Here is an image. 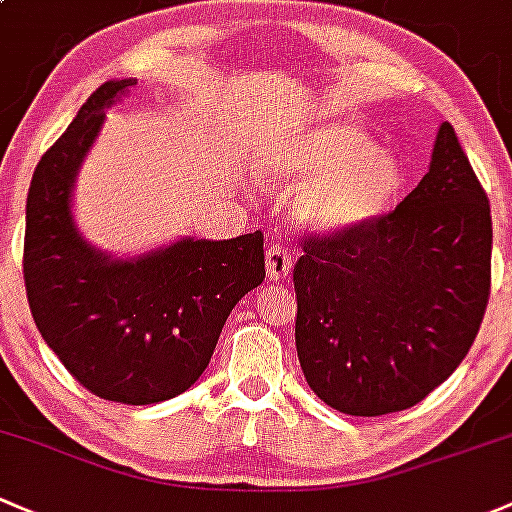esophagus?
Listing matches in <instances>:
<instances>
[{"label":"esophagus","instance_id":"34e87169","mask_svg":"<svg viewBox=\"0 0 512 512\" xmlns=\"http://www.w3.org/2000/svg\"><path fill=\"white\" fill-rule=\"evenodd\" d=\"M291 266H293V258L283 244L271 246V249L266 251V273L271 281H281V278H286L288 273H291Z\"/></svg>","mask_w":512,"mask_h":512}]
</instances>
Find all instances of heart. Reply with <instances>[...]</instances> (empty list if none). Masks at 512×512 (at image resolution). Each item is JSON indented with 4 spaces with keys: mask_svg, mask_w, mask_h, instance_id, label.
Returning <instances> with one entry per match:
<instances>
[{
    "mask_svg": "<svg viewBox=\"0 0 512 512\" xmlns=\"http://www.w3.org/2000/svg\"><path fill=\"white\" fill-rule=\"evenodd\" d=\"M261 175L266 182H295L293 217L320 234L370 224L404 182L397 157L350 123L273 135L261 147Z\"/></svg>",
    "mask_w": 512,
    "mask_h": 512,
    "instance_id": "b5f03b06",
    "label": "heart"
}]
</instances>
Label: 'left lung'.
Wrapping results in <instances>:
<instances>
[{"label": "left lung", "mask_w": 512, "mask_h": 512, "mask_svg": "<svg viewBox=\"0 0 512 512\" xmlns=\"http://www.w3.org/2000/svg\"><path fill=\"white\" fill-rule=\"evenodd\" d=\"M486 192L449 123L397 209L345 234L305 236L295 261V350L328 407H414L461 365L491 295Z\"/></svg>", "instance_id": "1"}]
</instances>
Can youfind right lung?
<instances>
[{
    "mask_svg": "<svg viewBox=\"0 0 512 512\" xmlns=\"http://www.w3.org/2000/svg\"><path fill=\"white\" fill-rule=\"evenodd\" d=\"M105 81L31 177L24 283L46 345L100 399L155 404L192 387L234 305L266 278L263 234L182 239L138 258H110L76 229L71 192L105 108L135 86Z\"/></svg>",
    "mask_w": 512,
    "mask_h": 512,
    "instance_id": "add662e5",
    "label": "right lung"
}]
</instances>
